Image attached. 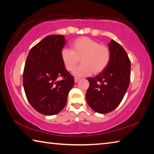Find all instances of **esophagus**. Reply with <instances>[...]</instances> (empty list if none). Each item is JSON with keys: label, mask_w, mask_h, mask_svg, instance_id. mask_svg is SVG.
Returning a JSON list of instances; mask_svg holds the SVG:
<instances>
[{"label": "esophagus", "mask_w": 154, "mask_h": 154, "mask_svg": "<svg viewBox=\"0 0 154 154\" xmlns=\"http://www.w3.org/2000/svg\"><path fill=\"white\" fill-rule=\"evenodd\" d=\"M74 80H75V82L77 83V82H79V81L80 80V79H79V78H77V77H75Z\"/></svg>", "instance_id": "1"}]
</instances>
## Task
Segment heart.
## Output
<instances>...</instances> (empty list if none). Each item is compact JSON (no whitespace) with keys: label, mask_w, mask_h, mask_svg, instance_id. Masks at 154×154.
<instances>
[{"label":"heart","mask_w":154,"mask_h":154,"mask_svg":"<svg viewBox=\"0 0 154 154\" xmlns=\"http://www.w3.org/2000/svg\"><path fill=\"white\" fill-rule=\"evenodd\" d=\"M71 49H62L61 58L69 71H74L81 59L82 64L74 71L75 76H87L92 72L99 73L110 61L111 52L108 47L89 37L77 38L71 43Z\"/></svg>","instance_id":"b5f03b06"}]
</instances>
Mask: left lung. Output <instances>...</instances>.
Segmentation results:
<instances>
[{"label":"left lung","mask_w":154,"mask_h":154,"mask_svg":"<svg viewBox=\"0 0 154 154\" xmlns=\"http://www.w3.org/2000/svg\"><path fill=\"white\" fill-rule=\"evenodd\" d=\"M111 58L102 72L94 77L88 78L90 82L85 98L94 111L107 113L117 108L130 84V60L124 49L114 40L109 43Z\"/></svg>","instance_id":"8db88e82"}]
</instances>
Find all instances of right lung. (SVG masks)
I'll list each match as a JSON object with an SVG mask.
<instances>
[{"label": "right lung", "mask_w": 154, "mask_h": 154, "mask_svg": "<svg viewBox=\"0 0 154 154\" xmlns=\"http://www.w3.org/2000/svg\"><path fill=\"white\" fill-rule=\"evenodd\" d=\"M63 35H49L30 49L26 61L23 85L26 96L36 111L45 116L60 112L74 85V77L65 69L61 51ZM62 77V80L57 78Z\"/></svg>", "instance_id": "add662e5"}]
</instances>
